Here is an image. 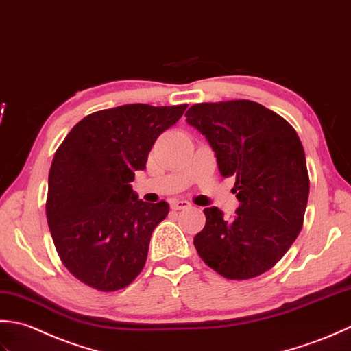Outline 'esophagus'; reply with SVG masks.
Masks as SVG:
<instances>
[{
  "mask_svg": "<svg viewBox=\"0 0 351 351\" xmlns=\"http://www.w3.org/2000/svg\"><path fill=\"white\" fill-rule=\"evenodd\" d=\"M188 207H191V203L186 202V199H173V202H171V209L173 210L188 209Z\"/></svg>",
  "mask_w": 351,
  "mask_h": 351,
  "instance_id": "1",
  "label": "esophagus"
}]
</instances>
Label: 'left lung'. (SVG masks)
Listing matches in <instances>:
<instances>
[{"mask_svg": "<svg viewBox=\"0 0 351 351\" xmlns=\"http://www.w3.org/2000/svg\"><path fill=\"white\" fill-rule=\"evenodd\" d=\"M206 136L239 202L233 219L206 207L194 238L199 257L232 280L261 276L282 259L303 227L309 176L297 132L280 115L248 99L202 103L186 112Z\"/></svg>", "mask_w": 351, "mask_h": 351, "instance_id": "1", "label": "left lung"}]
</instances>
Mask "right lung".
Wrapping results in <instances>:
<instances>
[{
    "label": "right lung",
    "mask_w": 351,
    "mask_h": 351,
    "mask_svg": "<svg viewBox=\"0 0 351 351\" xmlns=\"http://www.w3.org/2000/svg\"><path fill=\"white\" fill-rule=\"evenodd\" d=\"M188 104H124L75 124L54 154L47 219L63 265L98 291L130 285L145 265L149 239L169 212L132 189L156 139Z\"/></svg>",
    "instance_id": "obj_1"
}]
</instances>
